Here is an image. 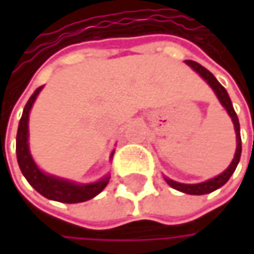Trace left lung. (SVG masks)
Segmentation results:
<instances>
[{
	"label": "left lung",
	"mask_w": 254,
	"mask_h": 254,
	"mask_svg": "<svg viewBox=\"0 0 254 254\" xmlns=\"http://www.w3.org/2000/svg\"><path fill=\"white\" fill-rule=\"evenodd\" d=\"M185 63L188 64V66H191L200 76L203 77L210 86H212V89L215 91V94H216V97L219 98V101H221V104L227 109V112H228V115L231 116V119H232V122H234V129H235V135H237V150H235V154H234V159H232V162H231V165L228 166V169L227 171H224L221 175H218V177L212 178V179H209V181H204V182H200V184H181V182H177V181H172V179H169V178H165L166 179V182L172 187V188H175L178 191H181V192H185V194H192V195H201V194H209V192H212V191H215V190H218V188H221L222 185H225L227 182H228V179L231 178V175L234 174V171H235V168H237V165H238V162H240V157H241V136H240V122H238V118H237V115H235V110H234V107H232V103H231V98H229L228 92H227V89L218 82V79L213 76L206 67H203L201 64H198L197 62H192V60H185Z\"/></svg>",
	"instance_id": "8db88e82"
}]
</instances>
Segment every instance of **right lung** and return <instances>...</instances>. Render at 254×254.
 <instances>
[{
    "mask_svg": "<svg viewBox=\"0 0 254 254\" xmlns=\"http://www.w3.org/2000/svg\"><path fill=\"white\" fill-rule=\"evenodd\" d=\"M42 86L36 88V91L32 94L29 101L26 103L22 119L19 122V129H17V138H16V154H17V163L19 168L23 174V177L27 179V182L44 197L54 200V201H62V203H82L86 200H91L97 194H100L106 185L109 184L110 177H104L103 179L92 182V184H76L67 179L53 177L44 174L36 163L33 162L30 151H29V112L41 92ZM113 156V153H112Z\"/></svg>",
    "mask_w": 254,
    "mask_h": 254,
    "instance_id": "obj_1",
    "label": "right lung"
}]
</instances>
